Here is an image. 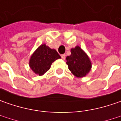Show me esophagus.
Wrapping results in <instances>:
<instances>
[{
    "label": "esophagus",
    "mask_w": 121,
    "mask_h": 121,
    "mask_svg": "<svg viewBox=\"0 0 121 121\" xmlns=\"http://www.w3.org/2000/svg\"><path fill=\"white\" fill-rule=\"evenodd\" d=\"M61 59H62V60H65V54L61 55Z\"/></svg>",
    "instance_id": "1"
}]
</instances>
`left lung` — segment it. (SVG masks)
<instances>
[{"label": "left lung", "mask_w": 121, "mask_h": 121, "mask_svg": "<svg viewBox=\"0 0 121 121\" xmlns=\"http://www.w3.org/2000/svg\"><path fill=\"white\" fill-rule=\"evenodd\" d=\"M66 61L69 69L77 78L84 77L91 69L90 58L79 46L71 49V55L66 57Z\"/></svg>", "instance_id": "8db88e82"}]
</instances>
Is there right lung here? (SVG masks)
<instances>
[{"instance_id": "add662e5", "label": "right lung", "mask_w": 121, "mask_h": 121, "mask_svg": "<svg viewBox=\"0 0 121 121\" xmlns=\"http://www.w3.org/2000/svg\"><path fill=\"white\" fill-rule=\"evenodd\" d=\"M59 58L61 57L56 49L43 44L32 54L29 60V66L34 73L42 76L50 69L53 62Z\"/></svg>"}]
</instances>
